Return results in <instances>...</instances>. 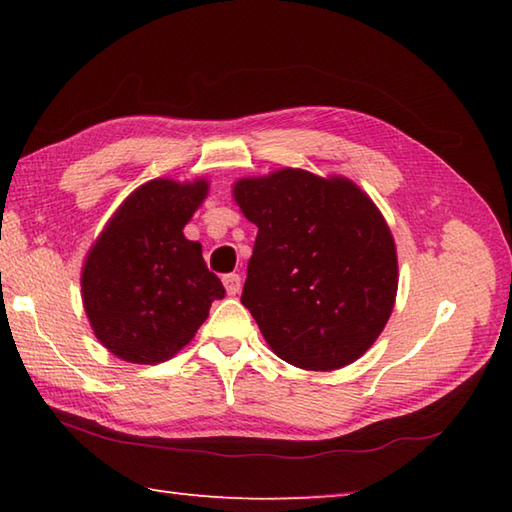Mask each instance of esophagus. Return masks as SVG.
I'll use <instances>...</instances> for the list:
<instances>
[{"label":"esophagus","mask_w":512,"mask_h":512,"mask_svg":"<svg viewBox=\"0 0 512 512\" xmlns=\"http://www.w3.org/2000/svg\"><path fill=\"white\" fill-rule=\"evenodd\" d=\"M241 283H243V278L238 274H225L223 276V285H225L229 296H236L238 291H241Z\"/></svg>","instance_id":"1"}]
</instances>
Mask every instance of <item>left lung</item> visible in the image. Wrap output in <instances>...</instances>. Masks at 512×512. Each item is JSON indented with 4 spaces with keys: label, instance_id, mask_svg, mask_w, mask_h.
Segmentation results:
<instances>
[{
    "label": "left lung",
    "instance_id": "1",
    "mask_svg": "<svg viewBox=\"0 0 512 512\" xmlns=\"http://www.w3.org/2000/svg\"><path fill=\"white\" fill-rule=\"evenodd\" d=\"M258 227L241 302L278 358L309 371L351 364L380 336L398 291L395 243L347 179L278 170L234 185Z\"/></svg>",
    "mask_w": 512,
    "mask_h": 512
}]
</instances>
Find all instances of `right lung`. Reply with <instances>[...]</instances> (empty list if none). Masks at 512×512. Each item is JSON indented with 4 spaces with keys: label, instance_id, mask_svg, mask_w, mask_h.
Returning a JSON list of instances; mask_svg holds the SVG:
<instances>
[{
    "label": "right lung",
    "instance_id": "obj_1",
    "mask_svg": "<svg viewBox=\"0 0 512 512\" xmlns=\"http://www.w3.org/2000/svg\"><path fill=\"white\" fill-rule=\"evenodd\" d=\"M207 194L205 181L141 185L103 229L81 274L83 307L99 342L134 364L170 360L194 338L221 278L183 227Z\"/></svg>",
    "mask_w": 512,
    "mask_h": 512
}]
</instances>
